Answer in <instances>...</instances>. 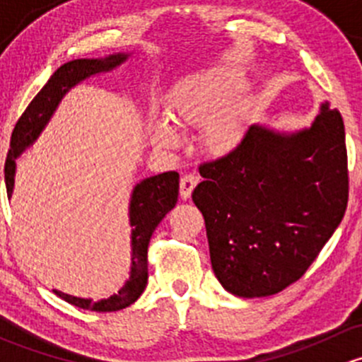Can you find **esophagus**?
<instances>
[{
    "label": "esophagus",
    "mask_w": 362,
    "mask_h": 362,
    "mask_svg": "<svg viewBox=\"0 0 362 362\" xmlns=\"http://www.w3.org/2000/svg\"><path fill=\"white\" fill-rule=\"evenodd\" d=\"M196 184H198V178L194 177V175H184V177L180 178V198L182 199H189L191 198V192L192 189L196 187Z\"/></svg>",
    "instance_id": "34e87169"
}]
</instances>
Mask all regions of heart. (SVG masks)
Returning <instances> with one entry per match:
<instances>
[{
  "label": "heart",
  "mask_w": 362,
  "mask_h": 362,
  "mask_svg": "<svg viewBox=\"0 0 362 362\" xmlns=\"http://www.w3.org/2000/svg\"><path fill=\"white\" fill-rule=\"evenodd\" d=\"M245 83L240 69L217 66L185 76L166 98L168 119L182 129L203 127V145L215 156H226L242 144L247 131L249 101L235 98ZM227 103L228 105H226ZM152 134L160 147H177L180 133L168 120L152 124Z\"/></svg>",
  "instance_id": "obj_1"
}]
</instances>
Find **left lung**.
Here are the masks:
<instances>
[{
	"label": "left lung",
	"instance_id": "8db88e82",
	"mask_svg": "<svg viewBox=\"0 0 362 362\" xmlns=\"http://www.w3.org/2000/svg\"><path fill=\"white\" fill-rule=\"evenodd\" d=\"M192 192L206 226L211 268L226 291L262 298L305 275L349 202L341 113L320 107L308 129L250 126L229 154L199 166Z\"/></svg>",
	"mask_w": 362,
	"mask_h": 362
}]
</instances>
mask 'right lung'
<instances>
[{
	"mask_svg": "<svg viewBox=\"0 0 362 362\" xmlns=\"http://www.w3.org/2000/svg\"><path fill=\"white\" fill-rule=\"evenodd\" d=\"M127 54H113L105 59H75L63 64L54 71L49 82L42 87L38 94L33 98L21 119L17 120L16 127L10 138V151L5 160V184L6 194L12 196L13 182H16V159L40 136L43 127L50 120L52 113L56 112L57 105L63 100L64 94L86 80L87 76L98 75V73L110 71L120 63H124ZM178 173L177 171H166V173L156 175V177L145 178L133 189L129 203V221L133 226L131 233V275L129 280L124 284L122 289L108 299L93 301V299L75 298L56 291L59 298L75 305L78 308L90 310V312H117L126 306L133 305L141 293L145 291L148 279L147 264V249L151 236L158 224L164 218V215L177 204L178 199Z\"/></svg>",
	"mask_w": 362,
	"mask_h": 362,
	"instance_id": "add662e5",
	"label": "right lung"
}]
</instances>
